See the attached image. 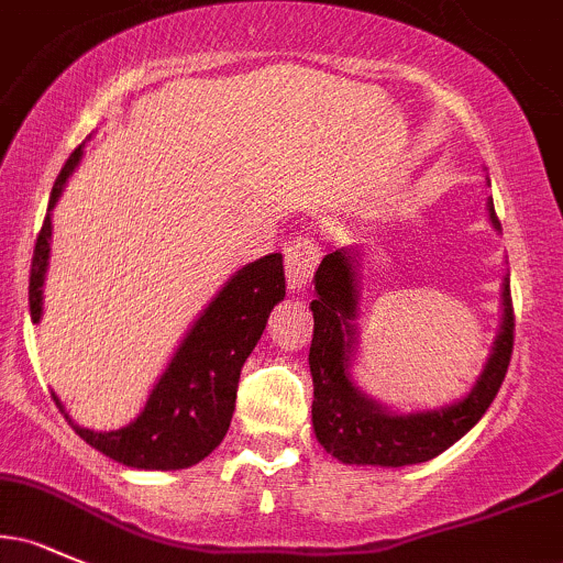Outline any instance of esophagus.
<instances>
[{
    "mask_svg": "<svg viewBox=\"0 0 563 563\" xmlns=\"http://www.w3.org/2000/svg\"><path fill=\"white\" fill-rule=\"evenodd\" d=\"M320 262V245L314 243V238L299 235L286 251V283L288 290H301L307 288V283L312 280L314 267Z\"/></svg>",
    "mask_w": 563,
    "mask_h": 563,
    "instance_id": "34e87169",
    "label": "esophagus"
}]
</instances>
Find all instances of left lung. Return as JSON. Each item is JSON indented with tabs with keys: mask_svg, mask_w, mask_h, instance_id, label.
Instances as JSON below:
<instances>
[{
	"mask_svg": "<svg viewBox=\"0 0 563 563\" xmlns=\"http://www.w3.org/2000/svg\"><path fill=\"white\" fill-rule=\"evenodd\" d=\"M489 222L500 230L489 198ZM508 277H503V318L487 363L466 397L434 407V410L397 412L376 402L352 378L357 357L360 312V254L339 249L320 262L314 273V294L309 303L314 314V335L309 346L314 402L312 426L318 442L349 466L399 468L426 463L468 434L493 405L506 378L514 352V303Z\"/></svg>",
	"mask_w": 563,
	"mask_h": 563,
	"instance_id": "1",
	"label": "left lung"
}]
</instances>
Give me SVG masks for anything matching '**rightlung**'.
<instances>
[{
    "instance_id": "right-lung-1",
    "label": "right lung",
    "mask_w": 563,
    "mask_h": 563,
    "mask_svg": "<svg viewBox=\"0 0 563 563\" xmlns=\"http://www.w3.org/2000/svg\"><path fill=\"white\" fill-rule=\"evenodd\" d=\"M84 156V145L57 174L49 192L47 217L36 238L31 262L29 303L31 320L38 322L44 312V277L49 267L53 243V209L66 190L68 177ZM286 296L283 256L269 254L245 264L224 283L222 290L198 314L172 363L161 373L151 397L137 418L115 431H92L74 423L66 405L55 397V405L66 416L70 429L102 455L132 468L179 471L196 466L219 448L228 434L241 367L262 339L269 312Z\"/></svg>"
}]
</instances>
